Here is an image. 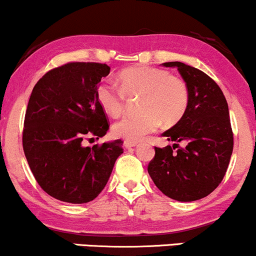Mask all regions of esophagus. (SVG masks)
Segmentation results:
<instances>
[{"label":"esophagus","instance_id":"esophagus-1","mask_svg":"<svg viewBox=\"0 0 256 256\" xmlns=\"http://www.w3.org/2000/svg\"><path fill=\"white\" fill-rule=\"evenodd\" d=\"M138 145H139V142H138V141H129V140L124 141L126 148H130V147H135Z\"/></svg>","mask_w":256,"mask_h":256}]
</instances>
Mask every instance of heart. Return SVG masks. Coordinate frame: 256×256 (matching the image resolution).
Masks as SVG:
<instances>
[{
  "label": "heart",
  "mask_w": 256,
  "mask_h": 256,
  "mask_svg": "<svg viewBox=\"0 0 256 256\" xmlns=\"http://www.w3.org/2000/svg\"><path fill=\"white\" fill-rule=\"evenodd\" d=\"M120 87L109 80L97 86L96 97L105 112L118 116L124 111L127 98L142 97L140 116H124L112 126L115 136L139 141L163 124L172 127L184 116L189 104V90L181 78L165 69L136 66L118 74Z\"/></svg>",
  "instance_id": "1"
}]
</instances>
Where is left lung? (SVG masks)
Returning <instances> with one entry per match:
<instances>
[{
    "instance_id": "left-lung-1",
    "label": "left lung",
    "mask_w": 256,
    "mask_h": 256,
    "mask_svg": "<svg viewBox=\"0 0 256 256\" xmlns=\"http://www.w3.org/2000/svg\"><path fill=\"white\" fill-rule=\"evenodd\" d=\"M163 66L180 72L188 86L189 104L181 121L162 134L176 144L154 147L147 170L166 196L184 202L199 200L218 187L229 166L234 150L229 106L220 87L204 72L182 62Z\"/></svg>"
}]
</instances>
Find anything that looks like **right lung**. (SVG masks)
I'll return each instance as SVG.
<instances>
[{"label": "right lung", "instance_id": "right-lung-1", "mask_svg": "<svg viewBox=\"0 0 256 256\" xmlns=\"http://www.w3.org/2000/svg\"><path fill=\"white\" fill-rule=\"evenodd\" d=\"M110 67L69 62L44 74L30 97L22 132L27 163L42 189L57 200L85 204L109 181L123 141L85 147L86 136L109 129L96 90Z\"/></svg>", "mask_w": 256, "mask_h": 256}]
</instances>
